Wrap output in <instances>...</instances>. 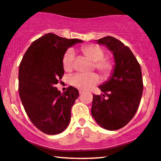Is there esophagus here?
Segmentation results:
<instances>
[{
    "mask_svg": "<svg viewBox=\"0 0 161 161\" xmlns=\"http://www.w3.org/2000/svg\"><path fill=\"white\" fill-rule=\"evenodd\" d=\"M79 92H80V95H81V94H83L84 93V92H85V90H79Z\"/></svg>",
    "mask_w": 161,
    "mask_h": 161,
    "instance_id": "obj_1",
    "label": "esophagus"
}]
</instances>
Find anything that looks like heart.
Returning a JSON list of instances; mask_svg holds the SVG:
<instances>
[{
    "label": "heart",
    "mask_w": 161,
    "mask_h": 161,
    "mask_svg": "<svg viewBox=\"0 0 161 161\" xmlns=\"http://www.w3.org/2000/svg\"><path fill=\"white\" fill-rule=\"evenodd\" d=\"M81 53L93 61V67L100 72L103 78L108 79L114 69V63L109 58H104L105 52L98 44L85 45L81 48ZM63 68L66 72H71L74 69V53L68 51L64 54L62 60ZM100 78L96 73L77 74L72 76V85L82 90H89L98 83Z\"/></svg>",
    "instance_id": "obj_1"
}]
</instances>
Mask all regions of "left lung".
Returning a JSON list of instances; mask_svg holds the SVG:
<instances>
[{
    "label": "left lung",
    "instance_id": "8db88e82",
    "mask_svg": "<svg viewBox=\"0 0 161 161\" xmlns=\"http://www.w3.org/2000/svg\"><path fill=\"white\" fill-rule=\"evenodd\" d=\"M96 42L112 52L115 65L110 78L98 87L103 96L93 95L91 114L102 128L118 130L130 121L139 107L143 92L141 67L130 49L117 38L106 36Z\"/></svg>",
    "mask_w": 161,
    "mask_h": 161
}]
</instances>
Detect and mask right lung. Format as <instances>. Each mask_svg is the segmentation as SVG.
Masks as SVG:
<instances>
[{
	"label": "right lung",
	"instance_id": "right-lung-1",
	"mask_svg": "<svg viewBox=\"0 0 161 161\" xmlns=\"http://www.w3.org/2000/svg\"><path fill=\"white\" fill-rule=\"evenodd\" d=\"M83 42L47 33L33 42L19 69V94L31 121L49 135L63 132L71 120V110L79 97L69 86L63 93L55 87L64 74L63 57L68 48Z\"/></svg>",
	"mask_w": 161,
	"mask_h": 161
}]
</instances>
